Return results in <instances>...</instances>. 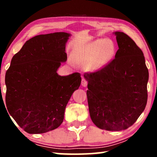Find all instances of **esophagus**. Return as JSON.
Masks as SVG:
<instances>
[{"label":"esophagus","instance_id":"esophagus-1","mask_svg":"<svg viewBox=\"0 0 157 157\" xmlns=\"http://www.w3.org/2000/svg\"><path fill=\"white\" fill-rule=\"evenodd\" d=\"M87 84H88V82H87L86 79H85L84 78H82V86H84V87H86L87 86Z\"/></svg>","mask_w":157,"mask_h":157}]
</instances>
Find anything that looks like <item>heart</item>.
<instances>
[{
	"label": "heart",
	"mask_w": 157,
	"mask_h": 157,
	"mask_svg": "<svg viewBox=\"0 0 157 157\" xmlns=\"http://www.w3.org/2000/svg\"><path fill=\"white\" fill-rule=\"evenodd\" d=\"M115 52L116 46L111 39H97L79 50L76 54L75 59L88 66L90 70L98 71L111 62Z\"/></svg>",
	"instance_id": "1"
}]
</instances>
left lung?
Listing matches in <instances>:
<instances>
[{"mask_svg": "<svg viewBox=\"0 0 157 157\" xmlns=\"http://www.w3.org/2000/svg\"><path fill=\"white\" fill-rule=\"evenodd\" d=\"M113 34L118 46L115 59L84 77L93 123L100 129L121 131L131 127L145 109L149 73L136 43L122 32Z\"/></svg>", "mask_w": 157, "mask_h": 157, "instance_id": "left-lung-1", "label": "left lung"}]
</instances>
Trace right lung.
Here are the masks:
<instances>
[{
  "mask_svg": "<svg viewBox=\"0 0 157 157\" xmlns=\"http://www.w3.org/2000/svg\"><path fill=\"white\" fill-rule=\"evenodd\" d=\"M71 34H39L25 42L12 57L5 75L9 113L29 134H43L62 123L66 105L81 84L80 74L61 76Z\"/></svg>",
  "mask_w": 157,
  "mask_h": 157,
  "instance_id": "add662e5",
  "label": "right lung"
}]
</instances>
